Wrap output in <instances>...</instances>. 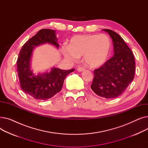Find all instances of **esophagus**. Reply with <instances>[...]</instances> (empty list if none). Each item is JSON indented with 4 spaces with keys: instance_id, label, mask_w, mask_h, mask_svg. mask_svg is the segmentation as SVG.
Here are the masks:
<instances>
[{
    "instance_id": "34e87169",
    "label": "esophagus",
    "mask_w": 148,
    "mask_h": 148,
    "mask_svg": "<svg viewBox=\"0 0 148 148\" xmlns=\"http://www.w3.org/2000/svg\"><path fill=\"white\" fill-rule=\"evenodd\" d=\"M84 70H85V69L82 67H79V68H78V69H77V71L79 72H82V71H84Z\"/></svg>"
}]
</instances>
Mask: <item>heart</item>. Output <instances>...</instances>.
I'll list each match as a JSON object with an SVG mask.
<instances>
[{
	"mask_svg": "<svg viewBox=\"0 0 148 148\" xmlns=\"http://www.w3.org/2000/svg\"><path fill=\"white\" fill-rule=\"evenodd\" d=\"M69 47H64V57L75 62L83 56L84 63L95 68L104 65L109 57L112 44L110 38L106 34L76 35L70 39Z\"/></svg>",
	"mask_w": 148,
	"mask_h": 148,
	"instance_id": "b5f03b06",
	"label": "heart"
}]
</instances>
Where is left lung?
<instances>
[{
	"mask_svg": "<svg viewBox=\"0 0 148 148\" xmlns=\"http://www.w3.org/2000/svg\"><path fill=\"white\" fill-rule=\"evenodd\" d=\"M109 34L113 44V56L94 70L91 89L105 98L119 97L133 80L135 59L133 53L122 38L110 29H103Z\"/></svg>",
	"mask_w": 148,
	"mask_h": 148,
	"instance_id": "8db88e82",
	"label": "left lung"
}]
</instances>
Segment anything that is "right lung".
Returning a JSON list of instances; mask_svg holds the SVG:
<instances>
[{"label":"right lung","mask_w":148,"mask_h":148,"mask_svg":"<svg viewBox=\"0 0 148 148\" xmlns=\"http://www.w3.org/2000/svg\"><path fill=\"white\" fill-rule=\"evenodd\" d=\"M58 40L55 30L41 29L23 45L20 51L17 66L21 88L36 99L47 100L55 95L61 90L66 77L74 71L53 67L50 71L35 74L31 69V58L35 47L47 43L59 49Z\"/></svg>","instance_id":"1"}]
</instances>
